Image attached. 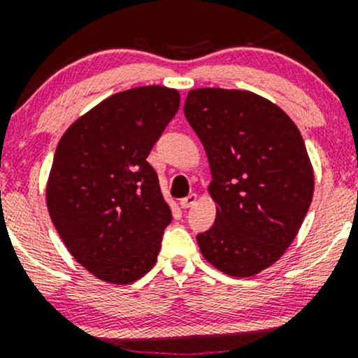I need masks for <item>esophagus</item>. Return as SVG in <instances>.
Masks as SVG:
<instances>
[{
  "label": "esophagus",
  "instance_id": "esophagus-1",
  "mask_svg": "<svg viewBox=\"0 0 358 358\" xmlns=\"http://www.w3.org/2000/svg\"><path fill=\"white\" fill-rule=\"evenodd\" d=\"M196 200H199V196H196L195 193H190V195L180 200V205H182V208H190L196 203Z\"/></svg>",
  "mask_w": 358,
  "mask_h": 358
}]
</instances>
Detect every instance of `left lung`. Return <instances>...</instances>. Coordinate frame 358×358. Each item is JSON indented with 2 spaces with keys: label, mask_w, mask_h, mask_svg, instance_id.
<instances>
[{
  "label": "left lung",
  "mask_w": 358,
  "mask_h": 358,
  "mask_svg": "<svg viewBox=\"0 0 358 358\" xmlns=\"http://www.w3.org/2000/svg\"><path fill=\"white\" fill-rule=\"evenodd\" d=\"M183 110L207 153L217 208L212 227L196 236L200 252L229 276H256L286 252L313 199L301 133L249 90L192 89Z\"/></svg>",
  "instance_id": "8db88e82"
}]
</instances>
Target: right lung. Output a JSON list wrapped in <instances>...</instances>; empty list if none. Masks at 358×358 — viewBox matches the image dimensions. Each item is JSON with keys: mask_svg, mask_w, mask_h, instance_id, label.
Masks as SVG:
<instances>
[{"mask_svg": "<svg viewBox=\"0 0 358 358\" xmlns=\"http://www.w3.org/2000/svg\"><path fill=\"white\" fill-rule=\"evenodd\" d=\"M178 108L176 89L122 90L76 119L57 145L48 213L72 257L101 281L129 285L156 264L171 208L146 158Z\"/></svg>", "mask_w": 358, "mask_h": 358, "instance_id": "right-lung-1", "label": "right lung"}]
</instances>
